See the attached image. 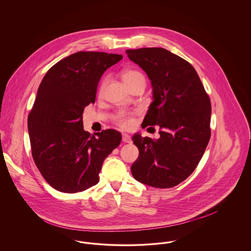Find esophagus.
I'll return each instance as SVG.
<instances>
[{"mask_svg":"<svg viewBox=\"0 0 251 251\" xmlns=\"http://www.w3.org/2000/svg\"><path fill=\"white\" fill-rule=\"evenodd\" d=\"M122 141L124 143H131V136L129 134H127V133H122Z\"/></svg>","mask_w":251,"mask_h":251,"instance_id":"obj_1","label":"esophagus"}]
</instances>
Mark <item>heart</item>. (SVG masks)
Masks as SVG:
<instances>
[{
  "label": "heart",
  "mask_w": 251,
  "mask_h": 251,
  "mask_svg": "<svg viewBox=\"0 0 251 251\" xmlns=\"http://www.w3.org/2000/svg\"><path fill=\"white\" fill-rule=\"evenodd\" d=\"M122 79L124 81V83L126 84H130L137 80H145L143 74L138 71L135 70H125L121 73ZM104 82L101 84V86L103 85ZM115 121L117 122V124L120 126L121 128L124 129H128L131 128V126L134 123L133 120V115L131 113H120L119 115L116 116Z\"/></svg>",
  "instance_id": "heart-1"
}]
</instances>
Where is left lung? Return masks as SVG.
Returning a JSON list of instances; mask_svg holds the SVG:
<instances>
[{"mask_svg":"<svg viewBox=\"0 0 251 251\" xmlns=\"http://www.w3.org/2000/svg\"><path fill=\"white\" fill-rule=\"evenodd\" d=\"M128 57L150 78L152 99L142 123L159 126L160 137L135 133L139 150L133 178L157 188H171L199 165L211 137V100L190 63L163 48L127 50Z\"/></svg>","mask_w":251,"mask_h":251,"instance_id":"obj_1","label":"left lung"}]
</instances>
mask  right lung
Listing matches in <instances>:
<instances>
[{"mask_svg":"<svg viewBox=\"0 0 251 251\" xmlns=\"http://www.w3.org/2000/svg\"><path fill=\"white\" fill-rule=\"evenodd\" d=\"M121 59V54L78 51L53 65L40 83L28 116L32 156L58 191L77 193L96 185L104 159L121 142L120 131L92 135L83 127L84 107L95 102L101 75Z\"/></svg>","mask_w":251,"mask_h":251,"instance_id":"right-lung-1","label":"right lung"}]
</instances>
